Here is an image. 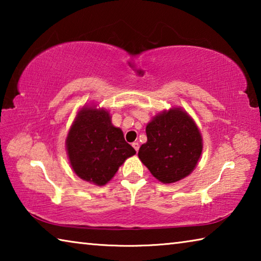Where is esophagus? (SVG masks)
<instances>
[{"label": "esophagus", "mask_w": 261, "mask_h": 261, "mask_svg": "<svg viewBox=\"0 0 261 261\" xmlns=\"http://www.w3.org/2000/svg\"><path fill=\"white\" fill-rule=\"evenodd\" d=\"M132 147H134L136 149V152H138L139 149V143H137V141H135V143H132Z\"/></svg>", "instance_id": "1"}]
</instances>
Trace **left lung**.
Here are the masks:
<instances>
[{
	"label": "left lung",
	"mask_w": 261,
	"mask_h": 261,
	"mask_svg": "<svg viewBox=\"0 0 261 261\" xmlns=\"http://www.w3.org/2000/svg\"><path fill=\"white\" fill-rule=\"evenodd\" d=\"M147 143L138 156L162 183L184 178L196 168L202 151L200 132L187 113L170 109L154 117L146 126Z\"/></svg>",
	"instance_id": "8db88e82"
}]
</instances>
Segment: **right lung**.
<instances>
[{"instance_id": "right-lung-1", "label": "right lung", "mask_w": 261, "mask_h": 261, "mask_svg": "<svg viewBox=\"0 0 261 261\" xmlns=\"http://www.w3.org/2000/svg\"><path fill=\"white\" fill-rule=\"evenodd\" d=\"M70 163L79 177L105 185L127 158L136 154L115 127L108 112L85 108L78 114L67 138Z\"/></svg>"}]
</instances>
